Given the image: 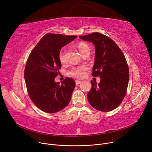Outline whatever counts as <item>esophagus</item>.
I'll use <instances>...</instances> for the list:
<instances>
[{
  "label": "esophagus",
  "instance_id": "1",
  "mask_svg": "<svg viewBox=\"0 0 152 152\" xmlns=\"http://www.w3.org/2000/svg\"><path fill=\"white\" fill-rule=\"evenodd\" d=\"M75 83H76V85H78L79 84H80V83H81V81H79V80H76V81H75Z\"/></svg>",
  "mask_w": 152,
  "mask_h": 152
}]
</instances>
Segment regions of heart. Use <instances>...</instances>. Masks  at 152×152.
<instances>
[{
  "label": "heart",
  "instance_id": "heart-1",
  "mask_svg": "<svg viewBox=\"0 0 152 152\" xmlns=\"http://www.w3.org/2000/svg\"><path fill=\"white\" fill-rule=\"evenodd\" d=\"M78 50L81 54L83 55L85 53H89L91 52V49L88 45H87L85 43H80L78 46ZM59 60L61 63H64L66 60V51L65 50L62 49L59 53ZM87 69V66L86 65H83L77 67H74L72 68L69 72L68 75L71 77L75 78L80 79L83 77L85 76V71Z\"/></svg>",
  "mask_w": 152,
  "mask_h": 152
}]
</instances>
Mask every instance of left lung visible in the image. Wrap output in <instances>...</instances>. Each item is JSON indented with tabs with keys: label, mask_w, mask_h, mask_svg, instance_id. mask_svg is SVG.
<instances>
[{
	"label": "left lung",
	"mask_w": 152,
	"mask_h": 152,
	"mask_svg": "<svg viewBox=\"0 0 152 152\" xmlns=\"http://www.w3.org/2000/svg\"><path fill=\"white\" fill-rule=\"evenodd\" d=\"M79 38L94 45L95 58L92 75L101 78L99 84L91 81L87 99L99 111L113 110L122 102L128 86L129 70L124 55L112 39L100 33Z\"/></svg>",
	"instance_id": "8db88e82"
}]
</instances>
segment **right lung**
<instances>
[{
  "mask_svg": "<svg viewBox=\"0 0 152 152\" xmlns=\"http://www.w3.org/2000/svg\"><path fill=\"white\" fill-rule=\"evenodd\" d=\"M76 37L47 33L30 53L24 73L26 88L34 105L44 112H58L70 102L75 81L66 77L60 84L55 78L61 68L58 57L61 48Z\"/></svg>",
  "mask_w": 152,
  "mask_h": 152,
  "instance_id": "1",
  "label": "right lung"
}]
</instances>
